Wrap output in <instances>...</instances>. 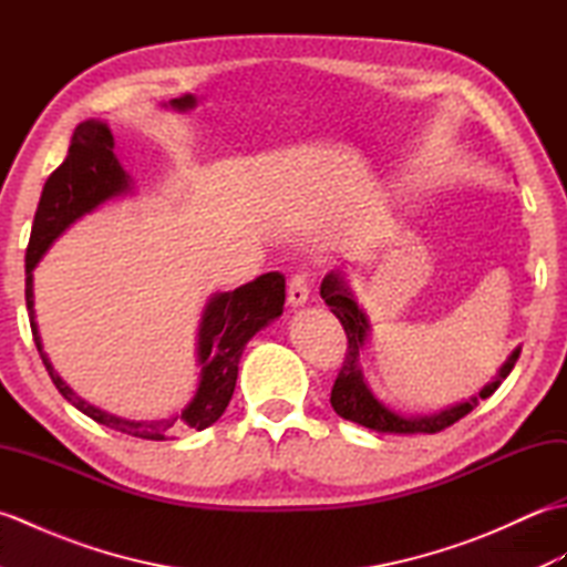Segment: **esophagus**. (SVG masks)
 Returning <instances> with one entry per match:
<instances>
[{
    "label": "esophagus",
    "mask_w": 567,
    "mask_h": 567,
    "mask_svg": "<svg viewBox=\"0 0 567 567\" xmlns=\"http://www.w3.org/2000/svg\"><path fill=\"white\" fill-rule=\"evenodd\" d=\"M309 299V287H307V277L305 275H292L287 280V302L292 307H302Z\"/></svg>",
    "instance_id": "obj_1"
}]
</instances>
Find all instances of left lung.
<instances>
[{"label": "left lung", "mask_w": 567, "mask_h": 567, "mask_svg": "<svg viewBox=\"0 0 567 567\" xmlns=\"http://www.w3.org/2000/svg\"><path fill=\"white\" fill-rule=\"evenodd\" d=\"M321 299L331 307L336 319L341 321L346 339H348L341 370H339V375H336V382L331 388V406L339 416H343L348 421H355V424L365 426V429H375L382 433H439L443 429H449L455 424V421H461L465 414L473 412L477 400H487L489 394H495L502 380L512 372L516 358H519V348H516L507 363L502 365L499 378L492 380L487 388L480 392V396H473L470 402L451 406V409H445V412L431 414V416H400V414H394L392 409L384 406L382 402H378L375 396H372V392L365 388L363 375H360L358 355H360V348H363V341H365L368 319L353 302V297H351V292H348V287L343 285L339 272H331L323 277Z\"/></svg>", "instance_id": "left-lung-1"}]
</instances>
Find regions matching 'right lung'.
Returning a JSON list of instances; mask_svg holds the SVG:
<instances>
[{"label": "right lung", "mask_w": 567, "mask_h": 567, "mask_svg": "<svg viewBox=\"0 0 567 567\" xmlns=\"http://www.w3.org/2000/svg\"><path fill=\"white\" fill-rule=\"evenodd\" d=\"M128 187V175L118 165L114 155V136L102 122H82L72 134L68 158L58 171L45 179L39 209L33 216L31 238L27 248V309L31 315V333L35 348H39L43 365L51 375L58 392L65 400L78 406L82 414L97 421V424L122 431L126 436L146 439V441H165L185 431H202L212 426L219 419L236 388L238 360L246 343L260 331L265 323L282 315L285 305V277L280 272L260 275L234 292H221L212 297L207 311L202 317L199 327V363H202V382L195 400L185 406L183 414H175L163 421H128L114 414H106L102 409L87 404L60 380L53 370L51 360L43 353L39 329L33 321V275L35 262L41 260L48 246L65 231V228L80 219L82 214L92 212L97 204L110 197L122 195Z\"/></svg>", "instance_id": "obj_1"}]
</instances>
